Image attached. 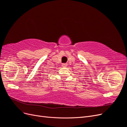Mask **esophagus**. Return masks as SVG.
<instances>
[{"label": "esophagus", "mask_w": 127, "mask_h": 127, "mask_svg": "<svg viewBox=\"0 0 127 127\" xmlns=\"http://www.w3.org/2000/svg\"><path fill=\"white\" fill-rule=\"evenodd\" d=\"M62 66L63 67H66L67 66V64H62Z\"/></svg>", "instance_id": "obj_1"}]
</instances>
